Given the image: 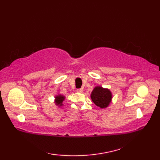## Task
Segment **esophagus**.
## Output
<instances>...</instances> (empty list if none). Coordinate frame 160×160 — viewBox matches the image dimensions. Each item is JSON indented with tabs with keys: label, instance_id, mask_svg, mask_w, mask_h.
<instances>
[{
	"label": "esophagus",
	"instance_id": "obj_1",
	"mask_svg": "<svg viewBox=\"0 0 160 160\" xmlns=\"http://www.w3.org/2000/svg\"><path fill=\"white\" fill-rule=\"evenodd\" d=\"M77 92H78V93H82L83 92V89H82V88H81V89H77Z\"/></svg>",
	"mask_w": 160,
	"mask_h": 160
}]
</instances>
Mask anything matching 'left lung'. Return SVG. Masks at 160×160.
I'll list each match as a JSON object with an SVG mask.
<instances>
[{"instance_id": "1", "label": "left lung", "mask_w": 160, "mask_h": 160, "mask_svg": "<svg viewBox=\"0 0 160 160\" xmlns=\"http://www.w3.org/2000/svg\"><path fill=\"white\" fill-rule=\"evenodd\" d=\"M91 98L96 106L101 108H105L109 106L111 102L112 93L108 89L97 86L91 92Z\"/></svg>"}]
</instances>
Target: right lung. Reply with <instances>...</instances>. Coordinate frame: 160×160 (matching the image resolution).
Segmentation results:
<instances>
[{"mask_svg":"<svg viewBox=\"0 0 160 160\" xmlns=\"http://www.w3.org/2000/svg\"><path fill=\"white\" fill-rule=\"evenodd\" d=\"M64 99H65V97L62 96V95L58 94V95H57V96H56V97H55V100H54V103H55V104L57 105V106L61 107L63 106L62 102H63V101L64 100Z\"/></svg>","mask_w":160,"mask_h":160,"instance_id":"obj_1","label":"right lung"}]
</instances>
